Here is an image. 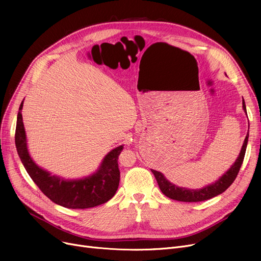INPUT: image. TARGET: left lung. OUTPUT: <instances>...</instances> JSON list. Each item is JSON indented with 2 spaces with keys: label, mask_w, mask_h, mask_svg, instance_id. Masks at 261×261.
I'll use <instances>...</instances> for the list:
<instances>
[{
  "label": "left lung",
  "mask_w": 261,
  "mask_h": 261,
  "mask_svg": "<svg viewBox=\"0 0 261 261\" xmlns=\"http://www.w3.org/2000/svg\"><path fill=\"white\" fill-rule=\"evenodd\" d=\"M242 107H243L244 112L246 113L244 100H242ZM248 140H249V134H246L244 143L241 148V151L236 162L234 163V165H232L217 182L205 186L201 189H188L184 187H179L170 183L160 171H156L153 169H151V171L155 176L156 182L159 184L160 189L162 190V193L172 200L182 201V202H201L205 200H210L218 195L224 193V191L232 184V182L235 181L243 163L246 145H248Z\"/></svg>",
  "instance_id": "1"
}]
</instances>
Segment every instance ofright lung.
<instances>
[{"label":"right lung","instance_id":"add662e5","mask_svg":"<svg viewBox=\"0 0 261 261\" xmlns=\"http://www.w3.org/2000/svg\"><path fill=\"white\" fill-rule=\"evenodd\" d=\"M20 105L16 127V147L21 162L32 180L40 190L54 203L66 208H90L103 204L111 199L119 185L118 155L122 147L111 150L103 159L100 167L95 173L80 180H64L40 168L32 160L26 144V134L23 125Z\"/></svg>","mask_w":261,"mask_h":261}]
</instances>
